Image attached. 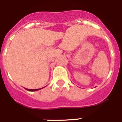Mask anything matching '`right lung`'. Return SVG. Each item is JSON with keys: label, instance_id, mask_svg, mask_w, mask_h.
<instances>
[{"label": "right lung", "instance_id": "add662e5", "mask_svg": "<svg viewBox=\"0 0 122 122\" xmlns=\"http://www.w3.org/2000/svg\"><path fill=\"white\" fill-rule=\"evenodd\" d=\"M43 88H41V89H25H25L29 92H34V91H37V90H40V89H43Z\"/></svg>", "mask_w": 122, "mask_h": 122}]
</instances>
